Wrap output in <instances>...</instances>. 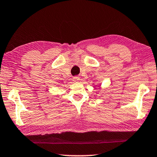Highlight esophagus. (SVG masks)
I'll return each instance as SVG.
<instances>
[{"mask_svg": "<svg viewBox=\"0 0 157 157\" xmlns=\"http://www.w3.org/2000/svg\"><path fill=\"white\" fill-rule=\"evenodd\" d=\"M73 79L74 82H78L79 80V77L75 76V77H74L73 79Z\"/></svg>", "mask_w": 157, "mask_h": 157, "instance_id": "34e87169", "label": "esophagus"}]
</instances>
